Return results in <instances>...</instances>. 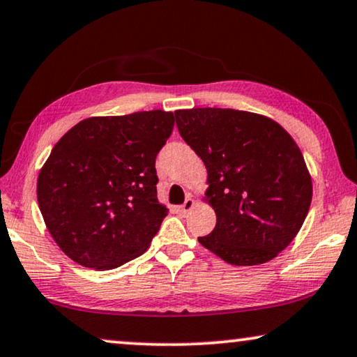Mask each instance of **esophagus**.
<instances>
[{
  "label": "esophagus",
  "mask_w": 357,
  "mask_h": 357,
  "mask_svg": "<svg viewBox=\"0 0 357 357\" xmlns=\"http://www.w3.org/2000/svg\"><path fill=\"white\" fill-rule=\"evenodd\" d=\"M195 208V199L193 198H191V196H188V198L187 199H185V203L182 204V206H180V213H183V214H187V213H190V211L191 209H193Z\"/></svg>",
  "instance_id": "obj_1"
}]
</instances>
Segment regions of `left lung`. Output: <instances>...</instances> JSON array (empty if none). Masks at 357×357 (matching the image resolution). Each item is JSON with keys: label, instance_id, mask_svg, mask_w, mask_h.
Returning <instances> with one entry per match:
<instances>
[{"label": "left lung", "instance_id": "8db88e82", "mask_svg": "<svg viewBox=\"0 0 357 357\" xmlns=\"http://www.w3.org/2000/svg\"><path fill=\"white\" fill-rule=\"evenodd\" d=\"M178 132L208 170L206 201L217 222L198 241L231 266L273 259L309 213L312 180L290 133L248 111L193 107L174 112Z\"/></svg>", "mask_w": 357, "mask_h": 357}]
</instances>
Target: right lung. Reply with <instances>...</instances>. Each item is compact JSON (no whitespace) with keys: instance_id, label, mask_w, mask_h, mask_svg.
<instances>
[{"instance_id":"right-lung-1","label":"right lung","mask_w":357,"mask_h":357,"mask_svg":"<svg viewBox=\"0 0 357 357\" xmlns=\"http://www.w3.org/2000/svg\"><path fill=\"white\" fill-rule=\"evenodd\" d=\"M174 122L159 109L90 117L54 144L38 174V206L77 264L109 271L148 250L169 213L154 164Z\"/></svg>"}]
</instances>
